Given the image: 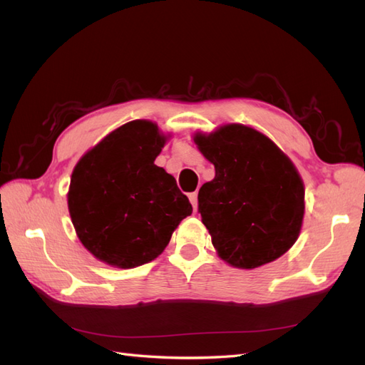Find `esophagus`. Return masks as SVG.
Listing matches in <instances>:
<instances>
[{"label":"esophagus","instance_id":"1","mask_svg":"<svg viewBox=\"0 0 365 365\" xmlns=\"http://www.w3.org/2000/svg\"><path fill=\"white\" fill-rule=\"evenodd\" d=\"M188 199H190V202H192V205H193V210L196 211L197 210V193L195 192V193H190L188 195Z\"/></svg>","mask_w":365,"mask_h":365}]
</instances>
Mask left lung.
Listing matches in <instances>:
<instances>
[{"mask_svg": "<svg viewBox=\"0 0 365 365\" xmlns=\"http://www.w3.org/2000/svg\"><path fill=\"white\" fill-rule=\"evenodd\" d=\"M193 140L215 165V180L199 188L202 223L217 255L237 269H255L290 249L305 212L304 181L267 135L228 123Z\"/></svg>", "mask_w": 365, "mask_h": 365, "instance_id": "8db88e82", "label": "left lung"}]
</instances>
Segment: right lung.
Segmentation results:
<instances>
[{
  "label": "right lung",
  "instance_id": "1",
  "mask_svg": "<svg viewBox=\"0 0 365 365\" xmlns=\"http://www.w3.org/2000/svg\"><path fill=\"white\" fill-rule=\"evenodd\" d=\"M168 137L157 123L131 120L75 165L68 208L80 242L99 261L133 269L155 259L192 204L154 165Z\"/></svg>",
  "mask_w": 365,
  "mask_h": 365
}]
</instances>
